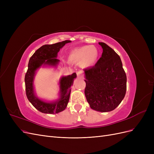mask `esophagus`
<instances>
[{
  "label": "esophagus",
  "mask_w": 154,
  "mask_h": 154,
  "mask_svg": "<svg viewBox=\"0 0 154 154\" xmlns=\"http://www.w3.org/2000/svg\"><path fill=\"white\" fill-rule=\"evenodd\" d=\"M76 74H77V76L80 78V77H82L83 76V74H82V71H80V70H79V71H76Z\"/></svg>",
  "instance_id": "1"
}]
</instances>
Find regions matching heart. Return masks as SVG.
Returning a JSON list of instances; mask_svg holds the SVG:
<instances>
[{
  "label": "heart",
  "mask_w": 154,
  "mask_h": 154,
  "mask_svg": "<svg viewBox=\"0 0 154 154\" xmlns=\"http://www.w3.org/2000/svg\"><path fill=\"white\" fill-rule=\"evenodd\" d=\"M98 51L91 45H85L72 51L69 54V60L76 63H81L85 67L94 65L98 57Z\"/></svg>",
  "instance_id": "heart-1"
}]
</instances>
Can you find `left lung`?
<instances>
[{"instance_id":"left-lung-1","label":"left lung","mask_w":154,"mask_h":154,"mask_svg":"<svg viewBox=\"0 0 154 154\" xmlns=\"http://www.w3.org/2000/svg\"><path fill=\"white\" fill-rule=\"evenodd\" d=\"M103 53L94 66L84 69L85 95L90 107L99 112L114 110L127 91V76L119 56L103 42Z\"/></svg>"}]
</instances>
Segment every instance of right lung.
Wrapping results in <instances>:
<instances>
[{"label":"right lung","instance_id":"right-lung-1","mask_svg":"<svg viewBox=\"0 0 154 154\" xmlns=\"http://www.w3.org/2000/svg\"><path fill=\"white\" fill-rule=\"evenodd\" d=\"M71 42L70 40H65L51 45H44L37 49L31 56L28 63V69L25 74L26 94L27 99L31 103L38 111L45 114H57L65 110L68 104L71 86L72 85L74 79L76 78V74L63 76L60 82V98L54 103H46L39 100L35 96L32 82L36 70L42 64H48L56 66L59 60L57 58V54L65 44Z\"/></svg>","mask_w":154,"mask_h":154}]
</instances>
